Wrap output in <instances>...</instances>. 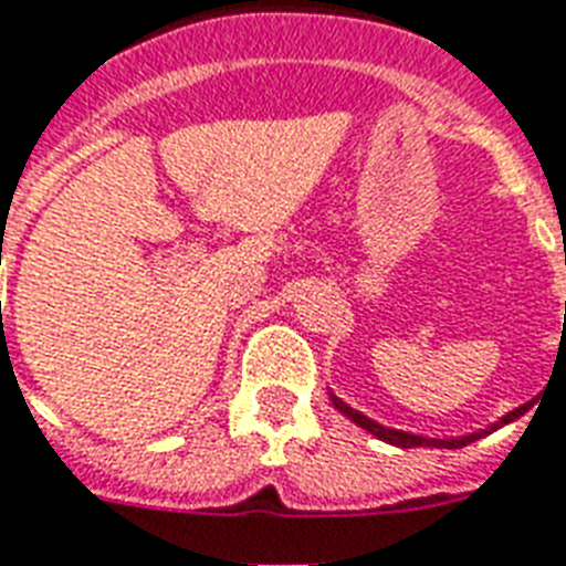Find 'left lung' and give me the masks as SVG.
I'll return each mask as SVG.
<instances>
[{
    "instance_id": "obj_1",
    "label": "left lung",
    "mask_w": 566,
    "mask_h": 566,
    "mask_svg": "<svg viewBox=\"0 0 566 566\" xmlns=\"http://www.w3.org/2000/svg\"><path fill=\"white\" fill-rule=\"evenodd\" d=\"M329 400H333V406H336L345 418H350L356 423V427H361L365 432H370L374 438H379V441H386V444H395V447H406V450H411V447H444V450H459V447H468L473 444V441H479V438L491 436V432H496L500 427H505V423H512V420L523 418L528 411V403L526 406H517L514 411H509V415H503V418L496 420V423H491L488 429H479V432H470V436H459V438H427V436H411V432H403V429H391V427H382V423H377V420H370L368 415H361V411L350 409V406L345 403V400H338L336 395H329Z\"/></svg>"
}]
</instances>
